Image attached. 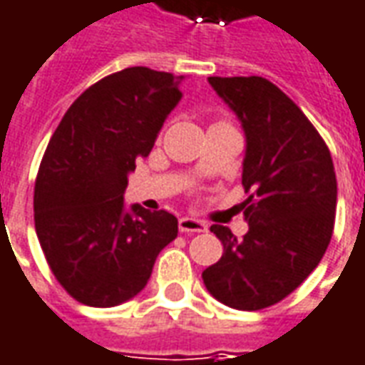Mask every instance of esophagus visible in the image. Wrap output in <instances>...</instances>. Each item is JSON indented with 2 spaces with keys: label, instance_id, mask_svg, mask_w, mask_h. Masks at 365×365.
<instances>
[{
  "label": "esophagus",
  "instance_id": "34e87169",
  "mask_svg": "<svg viewBox=\"0 0 365 365\" xmlns=\"http://www.w3.org/2000/svg\"><path fill=\"white\" fill-rule=\"evenodd\" d=\"M178 227H180L182 233H203V231H207V223L205 221H200V219L193 217H182Z\"/></svg>",
  "mask_w": 365,
  "mask_h": 365
}]
</instances>
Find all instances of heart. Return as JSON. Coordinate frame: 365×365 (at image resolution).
I'll return each mask as SVG.
<instances>
[{"mask_svg":"<svg viewBox=\"0 0 365 365\" xmlns=\"http://www.w3.org/2000/svg\"><path fill=\"white\" fill-rule=\"evenodd\" d=\"M225 124H231V122L227 120V118H219V120H215L211 126H225Z\"/></svg>","mask_w":365,"mask_h":365,"instance_id":"b5f03b06","label":"heart"}]
</instances>
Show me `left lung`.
<instances>
[{"mask_svg": "<svg viewBox=\"0 0 365 365\" xmlns=\"http://www.w3.org/2000/svg\"><path fill=\"white\" fill-rule=\"evenodd\" d=\"M247 136L241 203L249 231L211 225L223 257L203 271L227 307L261 310L297 290L330 245L336 217L332 156L304 112L262 76H209Z\"/></svg>", "mask_w": 365, "mask_h": 365, "instance_id": "left-lung-1", "label": "left lung"}]
</instances>
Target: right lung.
I'll use <instances>...</instances> for the list:
<instances>
[{
	"label": "right lung",
	"instance_id": "1",
	"mask_svg": "<svg viewBox=\"0 0 365 365\" xmlns=\"http://www.w3.org/2000/svg\"><path fill=\"white\" fill-rule=\"evenodd\" d=\"M178 86V76L148 67L104 76L71 104L41 160L35 231L58 284L86 307L136 297L178 237L172 213L140 205L126 213L122 200L128 172L182 98Z\"/></svg>",
	"mask_w": 365,
	"mask_h": 365
}]
</instances>
